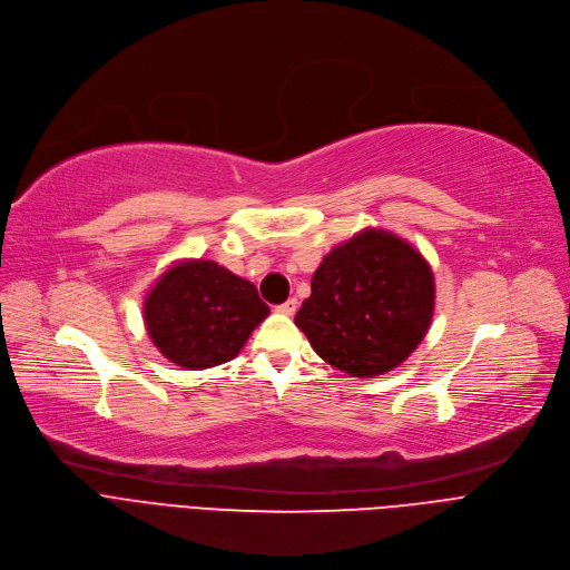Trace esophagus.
I'll return each instance as SVG.
<instances>
[{
  "label": "esophagus",
  "mask_w": 570,
  "mask_h": 570,
  "mask_svg": "<svg viewBox=\"0 0 570 570\" xmlns=\"http://www.w3.org/2000/svg\"><path fill=\"white\" fill-rule=\"evenodd\" d=\"M295 309H297V301H295V297H288L286 303H282V305L277 307V312H279V314H284V316H293V314H295Z\"/></svg>",
  "instance_id": "esophagus-1"
}]
</instances>
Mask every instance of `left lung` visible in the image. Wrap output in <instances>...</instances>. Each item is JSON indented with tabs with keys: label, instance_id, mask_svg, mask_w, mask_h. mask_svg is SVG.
Masks as SVG:
<instances>
[{
	"label": "left lung",
	"instance_id": "8db88e82",
	"mask_svg": "<svg viewBox=\"0 0 570 570\" xmlns=\"http://www.w3.org/2000/svg\"><path fill=\"white\" fill-rule=\"evenodd\" d=\"M434 314L430 263L391 230L365 228L323 258L295 325L312 348L351 376L402 365Z\"/></svg>",
	"mask_w": 570,
	"mask_h": 570
}]
</instances>
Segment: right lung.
<instances>
[{
  "instance_id": "right-lung-1",
  "label": "right lung",
  "mask_w": 570,
  "mask_h": 570,
  "mask_svg": "<svg viewBox=\"0 0 570 570\" xmlns=\"http://www.w3.org/2000/svg\"><path fill=\"white\" fill-rule=\"evenodd\" d=\"M267 314L252 282L203 258L168 267L142 305L149 340L185 370L233 361Z\"/></svg>"
}]
</instances>
